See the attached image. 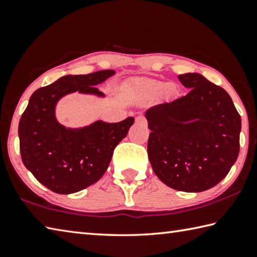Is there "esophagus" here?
Wrapping results in <instances>:
<instances>
[{"instance_id": "1", "label": "esophagus", "mask_w": 257, "mask_h": 257, "mask_svg": "<svg viewBox=\"0 0 257 257\" xmlns=\"http://www.w3.org/2000/svg\"><path fill=\"white\" fill-rule=\"evenodd\" d=\"M136 121H137L138 124H142V125H146L147 124V119L145 118V116H142V115L137 116Z\"/></svg>"}]
</instances>
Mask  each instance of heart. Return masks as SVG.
<instances>
[{
  "mask_svg": "<svg viewBox=\"0 0 257 257\" xmlns=\"http://www.w3.org/2000/svg\"><path fill=\"white\" fill-rule=\"evenodd\" d=\"M145 90H147L148 92L151 94H159L161 91H163V88L165 87V83L160 82V81H149V82H146L142 85ZM177 89L174 84H169L166 87L164 90V93L166 97H173L175 93H176Z\"/></svg>",
  "mask_w": 257,
  "mask_h": 257,
  "instance_id": "obj_1",
  "label": "heart"
}]
</instances>
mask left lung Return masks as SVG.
Masks as SVG:
<instances>
[{
  "label": "left lung",
  "mask_w": 257,
  "mask_h": 257,
  "mask_svg": "<svg viewBox=\"0 0 257 257\" xmlns=\"http://www.w3.org/2000/svg\"><path fill=\"white\" fill-rule=\"evenodd\" d=\"M186 96L146 110L148 157L166 185L203 192L227 176L239 154L240 115L230 96L200 73L178 75Z\"/></svg>",
  "instance_id": "obj_1"
}]
</instances>
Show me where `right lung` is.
Listing matches in <instances>:
<instances>
[{
  "mask_svg": "<svg viewBox=\"0 0 257 257\" xmlns=\"http://www.w3.org/2000/svg\"><path fill=\"white\" fill-rule=\"evenodd\" d=\"M114 70L64 75L31 94L19 121L22 163L39 183L58 194H72L97 183L110 164L116 146L127 136L134 117L106 123L96 120L66 127L56 118L57 102L78 92L105 98L98 84L115 75Z\"/></svg>",
  "mask_w": 257,
  "mask_h": 257,
  "instance_id": "1",
  "label": "right lung"
}]
</instances>
